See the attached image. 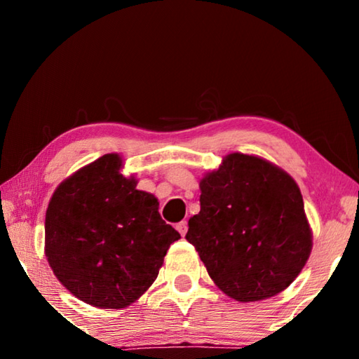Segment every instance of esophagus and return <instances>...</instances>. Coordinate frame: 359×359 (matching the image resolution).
Masks as SVG:
<instances>
[{
  "instance_id": "34e87169",
  "label": "esophagus",
  "mask_w": 359,
  "mask_h": 359,
  "mask_svg": "<svg viewBox=\"0 0 359 359\" xmlns=\"http://www.w3.org/2000/svg\"><path fill=\"white\" fill-rule=\"evenodd\" d=\"M175 228H177L180 236H185L187 231H188V224H187V222H179L177 224H175Z\"/></svg>"
}]
</instances>
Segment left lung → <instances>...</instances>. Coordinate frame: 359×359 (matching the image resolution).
<instances>
[{"instance_id":"8db88e82","label":"left lung","mask_w":359,"mask_h":359,"mask_svg":"<svg viewBox=\"0 0 359 359\" xmlns=\"http://www.w3.org/2000/svg\"><path fill=\"white\" fill-rule=\"evenodd\" d=\"M199 187L201 210L185 239L217 287L241 302L287 288L312 248L296 182L258 156L231 154Z\"/></svg>"}]
</instances>
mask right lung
Returning a JSON list of instances; mask_svg holds the SVG:
<instances>
[{"instance_id": "obj_1", "label": "right lung", "mask_w": 359, "mask_h": 359, "mask_svg": "<svg viewBox=\"0 0 359 359\" xmlns=\"http://www.w3.org/2000/svg\"><path fill=\"white\" fill-rule=\"evenodd\" d=\"M107 154L79 169L46 212V257L79 299L102 309L135 302L155 282L180 234L163 220L154 194L136 190Z\"/></svg>"}]
</instances>
